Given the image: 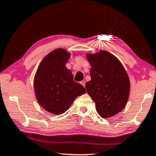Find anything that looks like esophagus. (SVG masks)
<instances>
[{
    "label": "esophagus",
    "mask_w": 156,
    "mask_h": 156,
    "mask_svg": "<svg viewBox=\"0 0 156 156\" xmlns=\"http://www.w3.org/2000/svg\"><path fill=\"white\" fill-rule=\"evenodd\" d=\"M80 84L83 85V86H84L85 87V80H82L80 82Z\"/></svg>",
    "instance_id": "esophagus-1"
}]
</instances>
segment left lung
<instances>
[{
    "label": "left lung",
    "instance_id": "8db88e82",
    "mask_svg": "<svg viewBox=\"0 0 156 156\" xmlns=\"http://www.w3.org/2000/svg\"><path fill=\"white\" fill-rule=\"evenodd\" d=\"M91 80L85 88L102 118L117 115L124 108L130 92V82L121 62L106 51L87 55Z\"/></svg>",
    "mask_w": 156,
    "mask_h": 156
}]
</instances>
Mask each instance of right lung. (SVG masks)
<instances>
[{"instance_id":"obj_1","label":"right lung","mask_w":156,"mask_h":156,"mask_svg":"<svg viewBox=\"0 0 156 156\" xmlns=\"http://www.w3.org/2000/svg\"><path fill=\"white\" fill-rule=\"evenodd\" d=\"M69 57L64 49L54 50L44 58L35 75L37 100L44 109L55 115L65 112L78 96L86 93L66 67Z\"/></svg>"}]
</instances>
